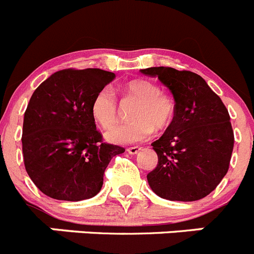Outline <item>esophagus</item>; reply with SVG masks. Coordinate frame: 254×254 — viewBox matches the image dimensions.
Instances as JSON below:
<instances>
[{"instance_id": "esophagus-1", "label": "esophagus", "mask_w": 254, "mask_h": 254, "mask_svg": "<svg viewBox=\"0 0 254 254\" xmlns=\"http://www.w3.org/2000/svg\"><path fill=\"white\" fill-rule=\"evenodd\" d=\"M127 151V153H129V154H136L138 152L140 151V147H129Z\"/></svg>"}]
</instances>
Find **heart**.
Masks as SVG:
<instances>
[{
	"label": "heart",
	"mask_w": 254,
	"mask_h": 254,
	"mask_svg": "<svg viewBox=\"0 0 254 254\" xmlns=\"http://www.w3.org/2000/svg\"><path fill=\"white\" fill-rule=\"evenodd\" d=\"M124 92L138 100L131 112L133 121L114 127L105 134L106 139L119 144L144 142L153 134L154 129L164 130L174 118V102L161 92L153 81L134 79L127 83ZM92 116L103 127L109 129L118 120V105L114 93L103 88L92 102Z\"/></svg>",
	"instance_id": "heart-1"
}]
</instances>
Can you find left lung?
I'll use <instances>...</instances> for the list:
<instances>
[{"instance_id": "obj_1", "label": "left lung", "mask_w": 254, "mask_h": 254, "mask_svg": "<svg viewBox=\"0 0 254 254\" xmlns=\"http://www.w3.org/2000/svg\"><path fill=\"white\" fill-rule=\"evenodd\" d=\"M174 97V118L152 143L158 164L147 175L152 190L169 200L193 202L208 195L229 170L234 147L230 116L202 76L173 67H148Z\"/></svg>"}]
</instances>
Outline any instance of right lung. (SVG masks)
<instances>
[{"label": "right lung", "instance_id": "1", "mask_svg": "<svg viewBox=\"0 0 254 254\" xmlns=\"http://www.w3.org/2000/svg\"><path fill=\"white\" fill-rule=\"evenodd\" d=\"M115 79L100 69L61 70L30 97L23 124L25 170L37 188L59 200L89 199L123 147L102 143L92 116L96 94Z\"/></svg>", "mask_w": 254, "mask_h": 254}]
</instances>
